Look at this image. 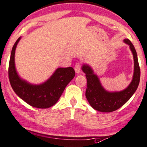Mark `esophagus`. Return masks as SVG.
<instances>
[{"instance_id":"1","label":"esophagus","mask_w":147,"mask_h":147,"mask_svg":"<svg viewBox=\"0 0 147 147\" xmlns=\"http://www.w3.org/2000/svg\"><path fill=\"white\" fill-rule=\"evenodd\" d=\"M75 70L77 74H79L81 72V64L79 63H76L75 66Z\"/></svg>"}]
</instances>
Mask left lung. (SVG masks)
Returning <instances> with one entry per match:
<instances>
[{
	"instance_id": "8db88e82",
	"label": "left lung",
	"mask_w": 147,
	"mask_h": 147,
	"mask_svg": "<svg viewBox=\"0 0 147 147\" xmlns=\"http://www.w3.org/2000/svg\"><path fill=\"white\" fill-rule=\"evenodd\" d=\"M124 42L129 46L134 61V71L133 79L130 84L125 90L119 92H109L102 87L100 79L93 69L88 64L82 66L83 72L87 79V88L86 96L92 107L101 112H112L119 109L129 100L135 93L140 83V69L137 53L133 44L128 39H125Z\"/></svg>"
}]
</instances>
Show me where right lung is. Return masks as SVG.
I'll use <instances>...</instances> for the list:
<instances>
[{
  "label": "right lung",
  "instance_id": "right-lung-1",
  "mask_svg": "<svg viewBox=\"0 0 147 147\" xmlns=\"http://www.w3.org/2000/svg\"><path fill=\"white\" fill-rule=\"evenodd\" d=\"M20 39L21 37L16 40L11 50L9 63L10 84L15 93L26 103L37 108H49L58 101L67 85L75 77V70L72 67L58 68L45 82L29 83L19 76L15 66V52Z\"/></svg>",
  "mask_w": 147,
  "mask_h": 147
}]
</instances>
